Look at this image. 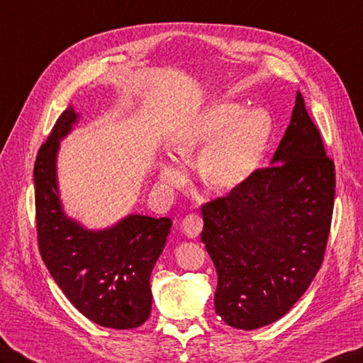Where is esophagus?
I'll return each instance as SVG.
<instances>
[{
    "instance_id": "34e87169",
    "label": "esophagus",
    "mask_w": 363,
    "mask_h": 363,
    "mask_svg": "<svg viewBox=\"0 0 363 363\" xmlns=\"http://www.w3.org/2000/svg\"><path fill=\"white\" fill-rule=\"evenodd\" d=\"M203 228V218L199 214H188L182 220V229L189 238H196Z\"/></svg>"
}]
</instances>
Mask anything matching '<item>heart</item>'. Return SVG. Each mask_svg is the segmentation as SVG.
Listing matches in <instances>:
<instances>
[{
	"label": "heart",
	"instance_id": "obj_1",
	"mask_svg": "<svg viewBox=\"0 0 363 363\" xmlns=\"http://www.w3.org/2000/svg\"><path fill=\"white\" fill-rule=\"evenodd\" d=\"M271 137L269 115L242 104L217 101L174 130L172 151L184 162L196 160L200 183L217 196H228L248 183L263 160ZM162 180L182 184L184 167L172 160L158 164Z\"/></svg>",
	"mask_w": 363,
	"mask_h": 363
}]
</instances>
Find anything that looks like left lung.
Here are the masks:
<instances>
[{"instance_id":"8db88e82","label":"left lung","mask_w":363,"mask_h":363,"mask_svg":"<svg viewBox=\"0 0 363 363\" xmlns=\"http://www.w3.org/2000/svg\"><path fill=\"white\" fill-rule=\"evenodd\" d=\"M334 162L297 92L271 166L201 206V242L217 269L216 313L257 330L284 317L320 269L334 209Z\"/></svg>"}]
</instances>
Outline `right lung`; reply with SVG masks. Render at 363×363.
Returning <instances> with one entry per match:
<instances>
[{
    "label": "right lung",
    "instance_id": "right-lung-1",
    "mask_svg": "<svg viewBox=\"0 0 363 363\" xmlns=\"http://www.w3.org/2000/svg\"><path fill=\"white\" fill-rule=\"evenodd\" d=\"M77 117L69 106L35 160L40 254L57 285L84 317L106 328H137L151 314L149 279L172 222L167 217L132 214L109 229L89 231L65 216L57 183V152L60 140L69 134Z\"/></svg>",
    "mask_w": 363,
    "mask_h": 363
}]
</instances>
